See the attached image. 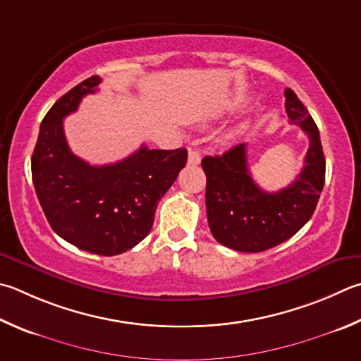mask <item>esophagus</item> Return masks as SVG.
<instances>
[{"mask_svg":"<svg viewBox=\"0 0 361 361\" xmlns=\"http://www.w3.org/2000/svg\"><path fill=\"white\" fill-rule=\"evenodd\" d=\"M188 164L189 166H197V164H200V153L197 152V149H189Z\"/></svg>","mask_w":361,"mask_h":361,"instance_id":"obj_1","label":"esophagus"}]
</instances>
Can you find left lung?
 I'll return each instance as SVG.
<instances>
[{
    "label": "left lung",
    "mask_w": 361,
    "mask_h": 361,
    "mask_svg": "<svg viewBox=\"0 0 361 361\" xmlns=\"http://www.w3.org/2000/svg\"><path fill=\"white\" fill-rule=\"evenodd\" d=\"M286 112L310 137L303 170L278 192H267L247 169L246 145L221 156H205L207 218L216 241L240 252H260L293 237L317 207L325 183V158L319 129L306 107L286 88Z\"/></svg>",
    "instance_id": "1"
}]
</instances>
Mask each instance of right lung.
<instances>
[{"mask_svg": "<svg viewBox=\"0 0 361 361\" xmlns=\"http://www.w3.org/2000/svg\"><path fill=\"white\" fill-rule=\"evenodd\" d=\"M99 83L101 77H90L51 106L39 129L31 175L45 218L63 240L87 252L116 255L152 231L156 207L186 166L188 152L142 145L107 166L75 156L64 135V116Z\"/></svg>", "mask_w": 361, "mask_h": 361, "instance_id": "right-lung-1", "label": "right lung"}]
</instances>
